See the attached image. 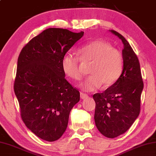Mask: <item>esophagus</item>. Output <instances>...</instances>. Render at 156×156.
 <instances>
[{
  "label": "esophagus",
  "instance_id": "1",
  "mask_svg": "<svg viewBox=\"0 0 156 156\" xmlns=\"http://www.w3.org/2000/svg\"><path fill=\"white\" fill-rule=\"evenodd\" d=\"M80 98L82 99V100H84V99H86L89 97V95H88L87 94H85V93H80Z\"/></svg>",
  "mask_w": 156,
  "mask_h": 156
}]
</instances>
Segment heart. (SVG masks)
Segmentation results:
<instances>
[{
	"label": "heart",
	"instance_id": "b5f03b06",
	"mask_svg": "<svg viewBox=\"0 0 156 156\" xmlns=\"http://www.w3.org/2000/svg\"><path fill=\"white\" fill-rule=\"evenodd\" d=\"M78 53L80 58L72 53H66L62 59V69L71 79L80 80L83 77L80 59L90 63V75L80 84L84 91H93L102 84L106 87L111 86L121 76L123 67L122 53L108 42L100 39L92 41L80 47Z\"/></svg>",
	"mask_w": 156,
	"mask_h": 156
}]
</instances>
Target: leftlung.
Wrapping results in <instances>:
<instances>
[{"label":"left lung","instance_id":"1","mask_svg":"<svg viewBox=\"0 0 156 156\" xmlns=\"http://www.w3.org/2000/svg\"><path fill=\"white\" fill-rule=\"evenodd\" d=\"M110 31L123 44V72L116 83L93 98L96 127L104 136L114 138L129 129L139 115L144 84L139 61L131 46L120 33Z\"/></svg>","mask_w":156,"mask_h":156}]
</instances>
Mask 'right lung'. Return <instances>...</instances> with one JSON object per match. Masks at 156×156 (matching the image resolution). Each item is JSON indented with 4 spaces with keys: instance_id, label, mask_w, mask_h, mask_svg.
<instances>
[{
    "instance_id": "add662e5",
    "label": "right lung",
    "mask_w": 156,
    "mask_h": 156,
    "mask_svg": "<svg viewBox=\"0 0 156 156\" xmlns=\"http://www.w3.org/2000/svg\"><path fill=\"white\" fill-rule=\"evenodd\" d=\"M84 32L50 28L33 37L18 59L14 92L21 118L37 136L53 142L66 131L80 92L65 78L62 59Z\"/></svg>"
}]
</instances>
